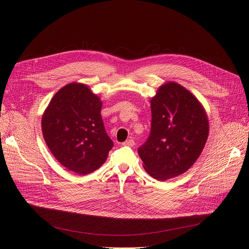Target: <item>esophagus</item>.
<instances>
[{
  "label": "esophagus",
  "mask_w": 249,
  "mask_h": 249,
  "mask_svg": "<svg viewBox=\"0 0 249 249\" xmlns=\"http://www.w3.org/2000/svg\"><path fill=\"white\" fill-rule=\"evenodd\" d=\"M135 144V142L132 140V139H129L127 140L126 142H123V145H126V146H130V148H132V146Z\"/></svg>",
  "instance_id": "obj_1"
}]
</instances>
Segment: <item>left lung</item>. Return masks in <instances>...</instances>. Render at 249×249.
<instances>
[{
	"mask_svg": "<svg viewBox=\"0 0 249 249\" xmlns=\"http://www.w3.org/2000/svg\"><path fill=\"white\" fill-rule=\"evenodd\" d=\"M151 109V133L139 155L144 170L164 181L185 173L199 158L208 139V118L197 97L176 82L158 88Z\"/></svg>",
	"mask_w": 249,
	"mask_h": 249,
	"instance_id": "8db88e82",
	"label": "left lung"
}]
</instances>
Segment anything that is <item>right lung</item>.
<instances>
[{
    "label": "right lung",
    "instance_id": "obj_1",
    "mask_svg": "<svg viewBox=\"0 0 249 249\" xmlns=\"http://www.w3.org/2000/svg\"><path fill=\"white\" fill-rule=\"evenodd\" d=\"M101 107L103 101L87 85L72 82L55 93L42 116L43 136L53 156L82 176L98 169L114 145Z\"/></svg>",
    "mask_w": 249,
    "mask_h": 249
}]
</instances>
